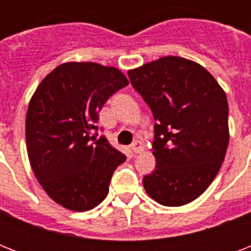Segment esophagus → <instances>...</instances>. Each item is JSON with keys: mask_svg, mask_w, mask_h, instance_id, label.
Masks as SVG:
<instances>
[{"mask_svg": "<svg viewBox=\"0 0 251 251\" xmlns=\"http://www.w3.org/2000/svg\"><path fill=\"white\" fill-rule=\"evenodd\" d=\"M130 149L133 151L134 153H141L143 151V145H142V142L139 141H135L133 145L130 146Z\"/></svg>", "mask_w": 251, "mask_h": 251, "instance_id": "obj_1", "label": "esophagus"}]
</instances>
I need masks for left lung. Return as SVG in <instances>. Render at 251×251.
<instances>
[{"label": "left lung", "mask_w": 251, "mask_h": 251, "mask_svg": "<svg viewBox=\"0 0 251 251\" xmlns=\"http://www.w3.org/2000/svg\"><path fill=\"white\" fill-rule=\"evenodd\" d=\"M127 75L156 121V168L143 178L147 194L168 207L193 202L210 186L226 157V92L203 66L182 57H161Z\"/></svg>", "instance_id": "8db88e82"}]
</instances>
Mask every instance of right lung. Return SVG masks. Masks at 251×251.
<instances>
[{"label": "right lung", "mask_w": 251, "mask_h": 251, "mask_svg": "<svg viewBox=\"0 0 251 251\" xmlns=\"http://www.w3.org/2000/svg\"><path fill=\"white\" fill-rule=\"evenodd\" d=\"M129 84L118 69L66 62L49 73L31 98L25 143L37 181L56 203L88 211L101 203L126 156L98 137L99 112Z\"/></svg>", "instance_id": "1"}]
</instances>
